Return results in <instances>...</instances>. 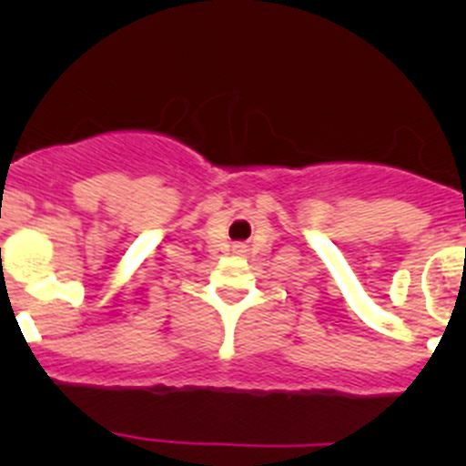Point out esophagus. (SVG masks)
<instances>
[{"label": "esophagus", "mask_w": 466, "mask_h": 466, "mask_svg": "<svg viewBox=\"0 0 466 466\" xmlns=\"http://www.w3.org/2000/svg\"><path fill=\"white\" fill-rule=\"evenodd\" d=\"M238 248H241V246H238Z\"/></svg>", "instance_id": "34e87169"}]
</instances>
